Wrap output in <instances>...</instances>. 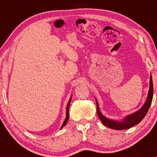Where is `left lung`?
<instances>
[{"mask_svg":"<svg viewBox=\"0 0 157 157\" xmlns=\"http://www.w3.org/2000/svg\"><path fill=\"white\" fill-rule=\"evenodd\" d=\"M153 93H154V88H153V82H152V77L151 75L150 76V82H149V89L148 92V96L144 104L143 105L141 109H139L136 112L128 114L123 119L120 121L117 120L110 119L104 117L101 112L99 107H98V101L96 99V106H97V114L99 117V119L104 125L106 127L111 128L112 129L116 130H123L129 128L134 125L138 124L141 120H142L147 114L150 106H151L152 98H153Z\"/></svg>","mask_w":157,"mask_h":157,"instance_id":"left-lung-1","label":"left lung"}]
</instances>
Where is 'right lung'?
<instances>
[{
    "instance_id": "obj_1",
    "label": "right lung",
    "mask_w": 157,
    "mask_h": 157,
    "mask_svg": "<svg viewBox=\"0 0 157 157\" xmlns=\"http://www.w3.org/2000/svg\"><path fill=\"white\" fill-rule=\"evenodd\" d=\"M71 98H69V101H68V102L67 106H66V117L65 121H64L63 124H62L61 128H63V126L66 125V123H67V121H68V118H69V113L68 112H69V106H70V104H71Z\"/></svg>"
}]
</instances>
